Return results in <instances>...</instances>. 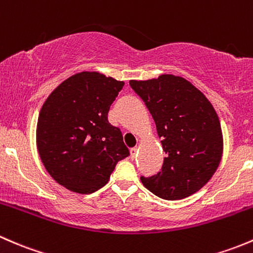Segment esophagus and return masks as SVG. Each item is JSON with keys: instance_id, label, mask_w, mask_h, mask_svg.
I'll list each match as a JSON object with an SVG mask.
<instances>
[{"instance_id": "1", "label": "esophagus", "mask_w": 253, "mask_h": 253, "mask_svg": "<svg viewBox=\"0 0 253 253\" xmlns=\"http://www.w3.org/2000/svg\"><path fill=\"white\" fill-rule=\"evenodd\" d=\"M137 151H139V148L137 147H132L131 150H130V157H131V160H134V158L136 157Z\"/></svg>"}]
</instances>
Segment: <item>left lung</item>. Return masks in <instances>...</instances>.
Returning <instances> with one entry per match:
<instances>
[{
    "label": "left lung",
    "mask_w": 253,
    "mask_h": 253,
    "mask_svg": "<svg viewBox=\"0 0 253 253\" xmlns=\"http://www.w3.org/2000/svg\"><path fill=\"white\" fill-rule=\"evenodd\" d=\"M150 111L166 152L162 170L141 181L165 200H180L208 183L222 160L220 122L207 97L181 77L130 80Z\"/></svg>",
    "instance_id": "left-lung-1"
}]
</instances>
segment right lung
I'll return each mask as SVG.
<instances>
[{
	"label": "right lung",
	"instance_id": "add662e5",
	"mask_svg": "<svg viewBox=\"0 0 253 253\" xmlns=\"http://www.w3.org/2000/svg\"><path fill=\"white\" fill-rule=\"evenodd\" d=\"M124 82L82 72L58 85L42 105L36 126L39 155L49 175L78 194H92L129 156L108 111Z\"/></svg>",
	"mask_w": 253,
	"mask_h": 253
}]
</instances>
